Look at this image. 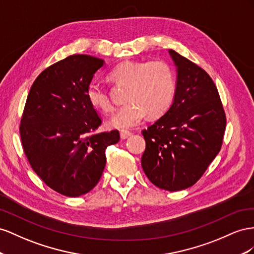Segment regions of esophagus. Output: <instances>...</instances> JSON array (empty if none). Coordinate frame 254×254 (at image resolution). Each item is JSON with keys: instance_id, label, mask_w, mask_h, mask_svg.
Listing matches in <instances>:
<instances>
[{"instance_id": "1", "label": "esophagus", "mask_w": 254, "mask_h": 254, "mask_svg": "<svg viewBox=\"0 0 254 254\" xmlns=\"http://www.w3.org/2000/svg\"><path fill=\"white\" fill-rule=\"evenodd\" d=\"M131 136V133L127 132V131H125V129H122V131H120V137L121 139H127V137Z\"/></svg>"}]
</instances>
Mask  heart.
<instances>
[{
	"label": "heart",
	"instance_id": "heart-1",
	"mask_svg": "<svg viewBox=\"0 0 254 254\" xmlns=\"http://www.w3.org/2000/svg\"><path fill=\"white\" fill-rule=\"evenodd\" d=\"M108 79L117 86H127L125 100L127 102L107 121L110 127L133 128L146 114L150 117L164 114L175 98V74L164 61L125 62L110 71ZM86 97L91 107L101 113L114 110L110 96L99 83L88 85Z\"/></svg>",
	"mask_w": 254,
	"mask_h": 254
}]
</instances>
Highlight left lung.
Segmentation results:
<instances>
[{"label":"left lung","instance_id":"left-lung-1","mask_svg":"<svg viewBox=\"0 0 254 254\" xmlns=\"http://www.w3.org/2000/svg\"><path fill=\"white\" fill-rule=\"evenodd\" d=\"M169 54L177 67L175 98L142 131L141 167L155 186L178 191L197 182L219 153L227 120L211 76L176 51Z\"/></svg>","mask_w":254,"mask_h":254}]
</instances>
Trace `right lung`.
Listing matches in <instances>:
<instances>
[{"mask_svg": "<svg viewBox=\"0 0 254 254\" xmlns=\"http://www.w3.org/2000/svg\"><path fill=\"white\" fill-rule=\"evenodd\" d=\"M103 66V60L75 54L43 70L31 87L21 118V141L33 170L67 197H79L98 184L105 150L120 139L117 129L95 133L102 121L86 97Z\"/></svg>", "mask_w": 254, "mask_h": 254, "instance_id": "obj_1", "label": "right lung"}]
</instances>
